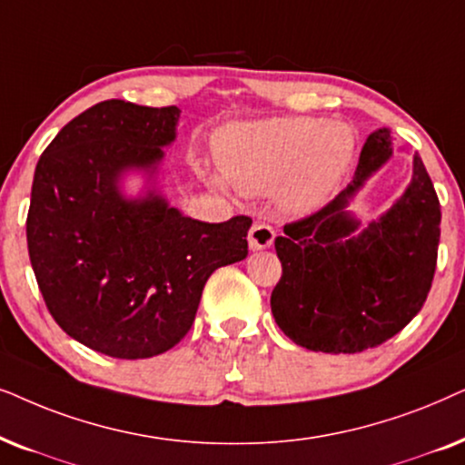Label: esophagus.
Returning a JSON list of instances; mask_svg holds the SVG:
<instances>
[{
    "label": "esophagus",
    "mask_w": 465,
    "mask_h": 465,
    "mask_svg": "<svg viewBox=\"0 0 465 465\" xmlns=\"http://www.w3.org/2000/svg\"><path fill=\"white\" fill-rule=\"evenodd\" d=\"M274 238L276 232L272 229V225H268V223H255L249 232V246L252 251L270 249L274 244Z\"/></svg>",
    "instance_id": "1"
}]
</instances>
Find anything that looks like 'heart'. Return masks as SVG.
<instances>
[{"instance_id":"1","label":"heart","mask_w":465,"mask_h":465,"mask_svg":"<svg viewBox=\"0 0 465 465\" xmlns=\"http://www.w3.org/2000/svg\"><path fill=\"white\" fill-rule=\"evenodd\" d=\"M357 138L342 121L281 116L227 127L216 157L226 178L210 174L216 187L229 183L242 193H268L291 213L317 208L349 170Z\"/></svg>"}]
</instances>
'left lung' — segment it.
I'll return each instance as SVG.
<instances>
[{"instance_id":"left-lung-1","label":"left lung","mask_w":465,"mask_h":465,"mask_svg":"<svg viewBox=\"0 0 465 465\" xmlns=\"http://www.w3.org/2000/svg\"><path fill=\"white\" fill-rule=\"evenodd\" d=\"M391 153L389 129L370 134L349 187L276 238L282 276L272 291V314L284 336L308 351L374 349L425 304L440 242V202L419 154L411 184L385 214L359 229L346 210Z\"/></svg>"}]
</instances>
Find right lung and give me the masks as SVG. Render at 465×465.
Instances as JSON below:
<instances>
[{
  "instance_id": "right-lung-1",
  "label": "right lung",
  "mask_w": 465,
  "mask_h": 465,
  "mask_svg": "<svg viewBox=\"0 0 465 465\" xmlns=\"http://www.w3.org/2000/svg\"><path fill=\"white\" fill-rule=\"evenodd\" d=\"M181 110L108 99L72 119L35 165L27 249L48 312L67 336L116 359L170 351L195 321L203 284L249 255V216L203 223L157 189ZM140 171L147 193L127 198Z\"/></svg>"
}]
</instances>
